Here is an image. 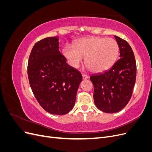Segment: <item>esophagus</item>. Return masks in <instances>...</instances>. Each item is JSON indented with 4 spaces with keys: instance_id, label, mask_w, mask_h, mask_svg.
Wrapping results in <instances>:
<instances>
[{
    "instance_id": "obj_1",
    "label": "esophagus",
    "mask_w": 152,
    "mask_h": 152,
    "mask_svg": "<svg viewBox=\"0 0 152 152\" xmlns=\"http://www.w3.org/2000/svg\"><path fill=\"white\" fill-rule=\"evenodd\" d=\"M82 79H83V80H87V79H88V76L86 74H82Z\"/></svg>"
}]
</instances>
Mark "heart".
<instances>
[{
	"label": "heart",
	"instance_id": "heart-1",
	"mask_svg": "<svg viewBox=\"0 0 152 152\" xmlns=\"http://www.w3.org/2000/svg\"><path fill=\"white\" fill-rule=\"evenodd\" d=\"M119 47L115 40L90 37L77 41L74 48L66 45L62 53L71 66L77 68L85 58L87 68L93 73H102L115 62Z\"/></svg>",
	"mask_w": 152,
	"mask_h": 152
}]
</instances>
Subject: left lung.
Returning <instances> with one entry per match:
<instances>
[{
    "label": "left lung",
    "mask_w": 152,
    "mask_h": 152,
    "mask_svg": "<svg viewBox=\"0 0 152 152\" xmlns=\"http://www.w3.org/2000/svg\"><path fill=\"white\" fill-rule=\"evenodd\" d=\"M120 55L109 70L90 77L94 86V102L105 113L121 111L129 102L136 77L134 53L126 40L115 36Z\"/></svg>",
    "instance_id": "obj_1"
}]
</instances>
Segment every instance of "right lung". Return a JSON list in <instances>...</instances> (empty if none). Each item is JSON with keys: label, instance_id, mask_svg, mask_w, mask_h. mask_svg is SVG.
I'll return each mask as SVG.
<instances>
[{"label": "right lung", "instance_id": "obj_1", "mask_svg": "<svg viewBox=\"0 0 152 152\" xmlns=\"http://www.w3.org/2000/svg\"><path fill=\"white\" fill-rule=\"evenodd\" d=\"M59 37L37 42L28 62V77L36 99L45 111L65 115L73 108L81 73L66 63L59 50Z\"/></svg>", "mask_w": 152, "mask_h": 152}]
</instances>
